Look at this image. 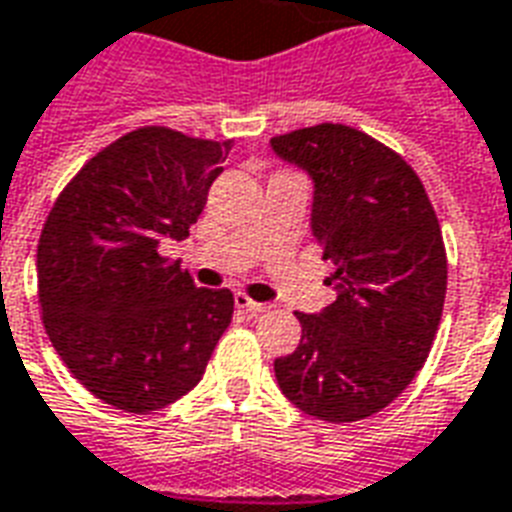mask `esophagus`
<instances>
[{
  "mask_svg": "<svg viewBox=\"0 0 512 512\" xmlns=\"http://www.w3.org/2000/svg\"><path fill=\"white\" fill-rule=\"evenodd\" d=\"M233 300H236V306L244 308V311H249V314H263L265 308H268L265 303H257V300H252L249 295H244V292H236V298Z\"/></svg>",
  "mask_w": 512,
  "mask_h": 512,
  "instance_id": "obj_1",
  "label": "esophagus"
}]
</instances>
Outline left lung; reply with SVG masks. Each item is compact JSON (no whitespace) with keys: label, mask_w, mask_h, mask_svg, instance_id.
Listing matches in <instances>:
<instances>
[{"label":"left lung","mask_w":512,"mask_h":512,"mask_svg":"<svg viewBox=\"0 0 512 512\" xmlns=\"http://www.w3.org/2000/svg\"><path fill=\"white\" fill-rule=\"evenodd\" d=\"M271 147L314 179L311 233L335 263V300L298 314V349L273 373L314 419H368L411 384L438 333L448 279L438 214L416 171L357 128L319 123Z\"/></svg>","instance_id":"8db88e82"}]
</instances>
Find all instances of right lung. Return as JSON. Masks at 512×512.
I'll return each mask as SVG.
<instances>
[{
  "mask_svg": "<svg viewBox=\"0 0 512 512\" xmlns=\"http://www.w3.org/2000/svg\"><path fill=\"white\" fill-rule=\"evenodd\" d=\"M230 139L136 128L61 190L37 244L42 322L80 384L126 413L166 408L204 376L233 292L195 287L158 249L182 241Z\"/></svg>",
  "mask_w": 512,
  "mask_h": 512,
  "instance_id": "1",
  "label": "right lung"
}]
</instances>
